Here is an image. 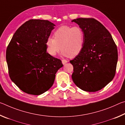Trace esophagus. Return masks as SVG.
<instances>
[{
    "mask_svg": "<svg viewBox=\"0 0 125 125\" xmlns=\"http://www.w3.org/2000/svg\"><path fill=\"white\" fill-rule=\"evenodd\" d=\"M62 62L63 63V64H65V63H67L68 62V61L65 60H62Z\"/></svg>",
    "mask_w": 125,
    "mask_h": 125,
    "instance_id": "34e87169",
    "label": "esophagus"
}]
</instances>
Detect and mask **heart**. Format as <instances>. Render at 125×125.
<instances>
[{
    "label": "heart",
    "instance_id": "1",
    "mask_svg": "<svg viewBox=\"0 0 125 125\" xmlns=\"http://www.w3.org/2000/svg\"><path fill=\"white\" fill-rule=\"evenodd\" d=\"M53 37L46 40L47 52L52 56L62 50V54L73 58L79 55L84 45V33L79 26H62L54 31Z\"/></svg>",
    "mask_w": 125,
    "mask_h": 125
}]
</instances>
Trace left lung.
<instances>
[{
    "label": "left lung",
    "mask_w": 125,
    "mask_h": 125,
    "mask_svg": "<svg viewBox=\"0 0 125 125\" xmlns=\"http://www.w3.org/2000/svg\"><path fill=\"white\" fill-rule=\"evenodd\" d=\"M74 22L84 33L80 53L70 63L73 66V81L89 92L101 90L115 77L118 60L117 46L105 27L93 18H78Z\"/></svg>",
    "instance_id": "left-lung-1"
}]
</instances>
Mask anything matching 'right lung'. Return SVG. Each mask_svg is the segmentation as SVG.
Segmentation results:
<instances>
[{
    "mask_svg": "<svg viewBox=\"0 0 125 125\" xmlns=\"http://www.w3.org/2000/svg\"><path fill=\"white\" fill-rule=\"evenodd\" d=\"M55 25L48 20L31 19L12 36L6 52L10 79L29 94L39 95L53 84L63 64L47 52L46 40Z\"/></svg>",
    "mask_w": 125,
    "mask_h": 125,
    "instance_id": "obj_1",
    "label": "right lung"
}]
</instances>
